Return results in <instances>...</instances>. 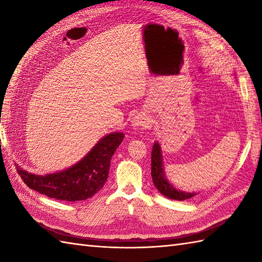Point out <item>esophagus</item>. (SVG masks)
Masks as SVG:
<instances>
[{"label":"esophagus","mask_w":262,"mask_h":262,"mask_svg":"<svg viewBox=\"0 0 262 262\" xmlns=\"http://www.w3.org/2000/svg\"><path fill=\"white\" fill-rule=\"evenodd\" d=\"M149 125H151V122H149L148 117L145 114H143V113L137 114V115H135L132 118V126L133 127H136V128H148Z\"/></svg>","instance_id":"esophagus-1"}]
</instances>
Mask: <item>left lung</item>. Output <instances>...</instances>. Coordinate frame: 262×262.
Here are the masks:
<instances>
[{
  "label": "left lung",
  "instance_id": "obj_1",
  "mask_svg": "<svg viewBox=\"0 0 262 262\" xmlns=\"http://www.w3.org/2000/svg\"><path fill=\"white\" fill-rule=\"evenodd\" d=\"M151 176L154 186L157 187L158 190L165 197L174 200H186L194 196V193L177 190V189L174 187H172L168 182V180L165 179L162 166V155H161V148L159 143H155L152 149Z\"/></svg>",
  "mask_w": 262,
  "mask_h": 262
}]
</instances>
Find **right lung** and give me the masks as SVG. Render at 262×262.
Instances as JSON below:
<instances>
[{"mask_svg": "<svg viewBox=\"0 0 262 262\" xmlns=\"http://www.w3.org/2000/svg\"><path fill=\"white\" fill-rule=\"evenodd\" d=\"M122 140V133L107 135L79 163L58 173L36 176L18 166L16 171L28 187L49 198L66 202L85 200L96 194L107 181L111 157Z\"/></svg>", "mask_w": 262, "mask_h": 262, "instance_id": "add662e5", "label": "right lung"}]
</instances>
